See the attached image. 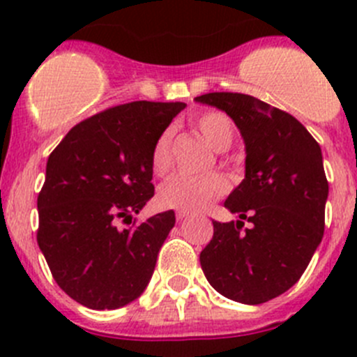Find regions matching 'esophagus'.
Instances as JSON below:
<instances>
[{
	"label": "esophagus",
	"instance_id": "1",
	"mask_svg": "<svg viewBox=\"0 0 357 357\" xmlns=\"http://www.w3.org/2000/svg\"><path fill=\"white\" fill-rule=\"evenodd\" d=\"M188 215H190V212H186V211H176V219H178V221H183V219L188 218Z\"/></svg>",
	"mask_w": 357,
	"mask_h": 357
}]
</instances>
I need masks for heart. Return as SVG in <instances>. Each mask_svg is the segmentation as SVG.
Returning <instances> with one entry per match:
<instances>
[{
	"instance_id": "1",
	"label": "heart",
	"mask_w": 357,
	"mask_h": 357,
	"mask_svg": "<svg viewBox=\"0 0 357 357\" xmlns=\"http://www.w3.org/2000/svg\"><path fill=\"white\" fill-rule=\"evenodd\" d=\"M197 131L215 152H225L231 146L235 138V129L228 115L221 112H204L193 121ZM172 128H165L153 143L150 164L157 176L167 174L172 165ZM229 188L228 179L219 172H208L205 176H183L176 174L169 178L158 190L160 205L178 211H200L207 207L219 197L225 195Z\"/></svg>"
}]
</instances>
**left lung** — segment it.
<instances>
[{
    "label": "left lung",
    "mask_w": 357,
    "mask_h": 357,
    "mask_svg": "<svg viewBox=\"0 0 357 357\" xmlns=\"http://www.w3.org/2000/svg\"><path fill=\"white\" fill-rule=\"evenodd\" d=\"M197 102L226 112L245 142V179L225 207L243 221L218 222L200 252L207 282L225 297L255 305L294 287L325 231L328 181L318 142L287 112L242 93Z\"/></svg>",
    "instance_id": "8db88e82"
}]
</instances>
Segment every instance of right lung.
Segmentation results:
<instances>
[{
    "label": "right lung",
    "instance_id": "1",
    "mask_svg": "<svg viewBox=\"0 0 357 357\" xmlns=\"http://www.w3.org/2000/svg\"><path fill=\"white\" fill-rule=\"evenodd\" d=\"M185 103L131 102L84 119L50 153L38 195V245L53 278L89 309H117L143 294L174 211L131 222L153 197L157 136Z\"/></svg>",
    "mask_w": 357,
    "mask_h": 357
}]
</instances>
